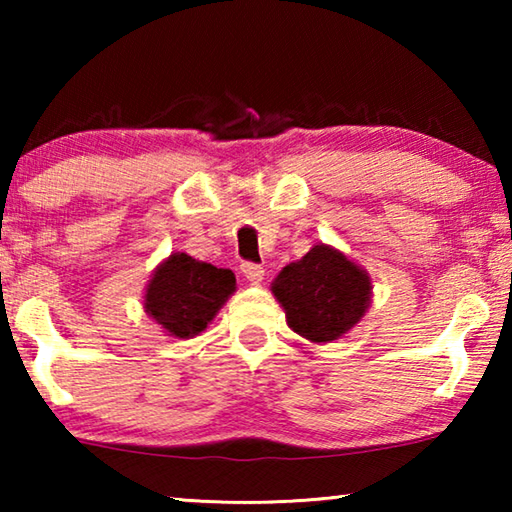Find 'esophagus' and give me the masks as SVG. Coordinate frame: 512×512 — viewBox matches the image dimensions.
Segmentation results:
<instances>
[{
    "instance_id": "esophagus-1",
    "label": "esophagus",
    "mask_w": 512,
    "mask_h": 512,
    "mask_svg": "<svg viewBox=\"0 0 512 512\" xmlns=\"http://www.w3.org/2000/svg\"><path fill=\"white\" fill-rule=\"evenodd\" d=\"M241 273H244V277L248 282L253 284H259L264 280V268L259 264H253V262H244L241 264Z\"/></svg>"
}]
</instances>
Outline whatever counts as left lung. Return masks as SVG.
Wrapping results in <instances>:
<instances>
[{
    "instance_id": "8db88e82",
    "label": "left lung",
    "mask_w": 512,
    "mask_h": 512,
    "mask_svg": "<svg viewBox=\"0 0 512 512\" xmlns=\"http://www.w3.org/2000/svg\"><path fill=\"white\" fill-rule=\"evenodd\" d=\"M293 332L311 343H332L348 334L370 307L372 284L341 250L318 244L273 280Z\"/></svg>"
}]
</instances>
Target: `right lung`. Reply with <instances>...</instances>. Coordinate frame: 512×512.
I'll list each match as a JSON object with an SVG mask.
<instances>
[{
    "label": "right lung",
    "instance_id": "1",
    "mask_svg": "<svg viewBox=\"0 0 512 512\" xmlns=\"http://www.w3.org/2000/svg\"><path fill=\"white\" fill-rule=\"evenodd\" d=\"M235 289L237 280L230 268L173 253L155 268L146 284L144 311L169 336L194 339L205 332Z\"/></svg>",
    "mask_w": 512,
    "mask_h": 512
}]
</instances>
